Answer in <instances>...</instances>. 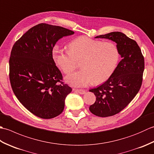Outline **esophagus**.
<instances>
[{"instance_id":"34e87169","label":"esophagus","mask_w":154,"mask_h":154,"mask_svg":"<svg viewBox=\"0 0 154 154\" xmlns=\"http://www.w3.org/2000/svg\"><path fill=\"white\" fill-rule=\"evenodd\" d=\"M75 92H76L77 93H79L81 94H83L86 93V91L85 90H81V89H75L74 90Z\"/></svg>"}]
</instances>
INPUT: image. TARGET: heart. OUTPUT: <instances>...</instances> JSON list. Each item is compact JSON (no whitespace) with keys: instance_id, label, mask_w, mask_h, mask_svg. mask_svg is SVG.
<instances>
[{"instance_id":"obj_1","label":"heart","mask_w":154,"mask_h":154,"mask_svg":"<svg viewBox=\"0 0 154 154\" xmlns=\"http://www.w3.org/2000/svg\"><path fill=\"white\" fill-rule=\"evenodd\" d=\"M69 51L56 48L53 57L57 66L65 73L77 67L75 60H81L82 69L68 75L65 81L75 87H85L92 83H102L112 75L119 60L116 45L103 42L87 36H79L68 45Z\"/></svg>"}]
</instances>
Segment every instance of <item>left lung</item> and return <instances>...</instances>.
Segmentation results:
<instances>
[{
    "label": "left lung",
    "instance_id": "8db88e82",
    "mask_svg": "<svg viewBox=\"0 0 154 154\" xmlns=\"http://www.w3.org/2000/svg\"><path fill=\"white\" fill-rule=\"evenodd\" d=\"M116 43L122 57L112 75L101 85L90 89L96 101L89 107L93 114L100 117L113 116L120 112L138 93L142 83L144 58L136 42L120 32L100 35Z\"/></svg>",
    "mask_w": 154,
    "mask_h": 154
}]
</instances>
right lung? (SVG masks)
Listing matches in <instances>:
<instances>
[{"instance_id":"add662e5","label":"right lung","mask_w":154,"mask_h":154,"mask_svg":"<svg viewBox=\"0 0 154 154\" xmlns=\"http://www.w3.org/2000/svg\"><path fill=\"white\" fill-rule=\"evenodd\" d=\"M74 32L45 23L28 30L12 49L9 77L13 92L34 115L50 119L63 112L65 99L72 89L53 59L56 42Z\"/></svg>"}]
</instances>
